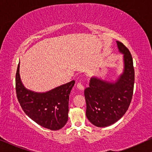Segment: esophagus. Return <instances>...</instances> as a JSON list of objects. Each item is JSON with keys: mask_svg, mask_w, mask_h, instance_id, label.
Listing matches in <instances>:
<instances>
[{"mask_svg": "<svg viewBox=\"0 0 152 152\" xmlns=\"http://www.w3.org/2000/svg\"><path fill=\"white\" fill-rule=\"evenodd\" d=\"M77 87H78V89L82 90V91L84 90V85L81 82H78V83H77Z\"/></svg>", "mask_w": 152, "mask_h": 152, "instance_id": "1", "label": "esophagus"}]
</instances>
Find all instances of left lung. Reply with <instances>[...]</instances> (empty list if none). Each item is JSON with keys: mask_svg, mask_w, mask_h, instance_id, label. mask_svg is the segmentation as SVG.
<instances>
[{"mask_svg": "<svg viewBox=\"0 0 152 152\" xmlns=\"http://www.w3.org/2000/svg\"><path fill=\"white\" fill-rule=\"evenodd\" d=\"M124 54V72L117 82L110 83L91 78L85 89L86 115L97 127L110 126L121 119L131 103L134 84V69L132 54L125 45L117 42Z\"/></svg>", "mask_w": 152, "mask_h": 152, "instance_id": "8db88e82", "label": "left lung"}]
</instances>
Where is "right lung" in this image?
Listing matches in <instances>:
<instances>
[{"label": "right lung", "instance_id": "obj_1", "mask_svg": "<svg viewBox=\"0 0 152 152\" xmlns=\"http://www.w3.org/2000/svg\"><path fill=\"white\" fill-rule=\"evenodd\" d=\"M18 64L15 74L18 100L24 112L39 126L52 130L62 128L68 120L69 94L75 81L72 80L46 93L27 90L21 83Z\"/></svg>", "mask_w": 152, "mask_h": 152}]
</instances>
